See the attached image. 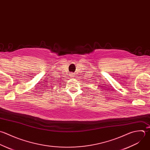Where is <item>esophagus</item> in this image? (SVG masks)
I'll return each instance as SVG.
<instances>
[{"label":"esophagus","mask_w":150,"mask_h":150,"mask_svg":"<svg viewBox=\"0 0 150 150\" xmlns=\"http://www.w3.org/2000/svg\"><path fill=\"white\" fill-rule=\"evenodd\" d=\"M69 76H71V78H74V74H72V73H71V74H69Z\"/></svg>","instance_id":"esophagus-1"}]
</instances>
